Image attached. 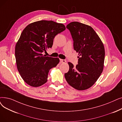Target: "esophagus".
<instances>
[{"label": "esophagus", "mask_w": 122, "mask_h": 122, "mask_svg": "<svg viewBox=\"0 0 122 122\" xmlns=\"http://www.w3.org/2000/svg\"><path fill=\"white\" fill-rule=\"evenodd\" d=\"M60 62L62 63H64L66 62V61L64 59H60Z\"/></svg>", "instance_id": "1"}]
</instances>
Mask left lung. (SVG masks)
I'll return each mask as SVG.
<instances>
[{
    "label": "left lung",
    "mask_w": 122,
    "mask_h": 122,
    "mask_svg": "<svg viewBox=\"0 0 122 122\" xmlns=\"http://www.w3.org/2000/svg\"><path fill=\"white\" fill-rule=\"evenodd\" d=\"M74 41V49L78 53V64L68 62L69 70L65 74L67 83L78 90L92 87L102 73L105 48L102 40L90 26L72 22L66 26Z\"/></svg>",
    "instance_id": "obj_1"
}]
</instances>
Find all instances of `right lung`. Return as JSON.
<instances>
[{
    "label": "right lung",
    "mask_w": 122,
    "mask_h": 122,
    "mask_svg": "<svg viewBox=\"0 0 122 122\" xmlns=\"http://www.w3.org/2000/svg\"><path fill=\"white\" fill-rule=\"evenodd\" d=\"M66 29L64 24L40 20L28 25L22 32L15 48L17 68L29 85L39 87L47 81L49 70L59 63L58 58L42 52L51 48L55 36Z\"/></svg>",
    "instance_id": "add662e5"
}]
</instances>
